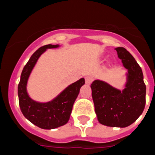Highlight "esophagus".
Masks as SVG:
<instances>
[{"label": "esophagus", "instance_id": "esophagus-1", "mask_svg": "<svg viewBox=\"0 0 155 155\" xmlns=\"http://www.w3.org/2000/svg\"><path fill=\"white\" fill-rule=\"evenodd\" d=\"M85 79V83H86L87 85L91 84L92 81H93V78H92L91 76H86Z\"/></svg>", "mask_w": 155, "mask_h": 155}]
</instances>
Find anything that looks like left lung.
<instances>
[{
  "label": "left lung",
  "instance_id": "obj_1",
  "mask_svg": "<svg viewBox=\"0 0 155 155\" xmlns=\"http://www.w3.org/2000/svg\"><path fill=\"white\" fill-rule=\"evenodd\" d=\"M123 66L127 70L122 90L101 80L91 84L95 112L100 124L113 127L132 124L143 112L146 85L141 67L124 47L115 48Z\"/></svg>",
  "mask_w": 155,
  "mask_h": 155
}]
</instances>
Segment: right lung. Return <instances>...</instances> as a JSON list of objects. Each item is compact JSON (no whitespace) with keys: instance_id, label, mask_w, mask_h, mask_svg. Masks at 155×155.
<instances>
[{"instance_id":"add662e5","label":"right lung","mask_w":155,"mask_h":155,"mask_svg":"<svg viewBox=\"0 0 155 155\" xmlns=\"http://www.w3.org/2000/svg\"><path fill=\"white\" fill-rule=\"evenodd\" d=\"M58 47H59L58 44H48L37 50L23 69L18 85L19 104L24 117L35 126L47 130L57 128L67 124L81 87L85 85V79H79L68 85L53 100L43 103L35 101L29 97L27 91L28 81L37 61L47 49Z\"/></svg>"}]
</instances>
